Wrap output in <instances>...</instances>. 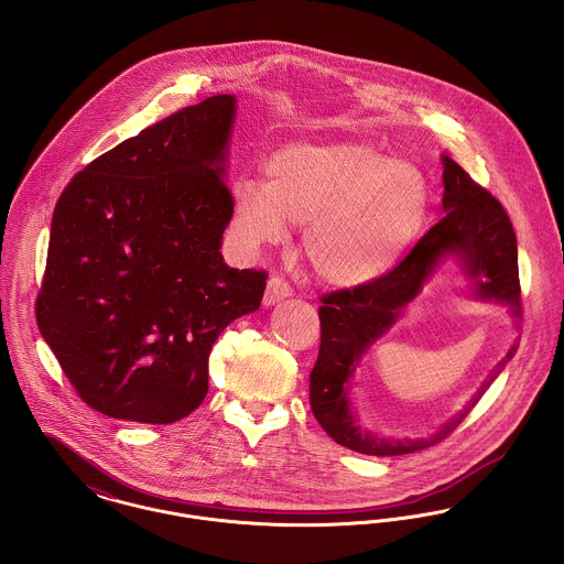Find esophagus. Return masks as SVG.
Returning a JSON list of instances; mask_svg holds the SVG:
<instances>
[{
  "label": "esophagus",
  "instance_id": "34e87169",
  "mask_svg": "<svg viewBox=\"0 0 564 564\" xmlns=\"http://www.w3.org/2000/svg\"><path fill=\"white\" fill-rule=\"evenodd\" d=\"M288 296H292L290 283L285 279H281V276H270L268 285H265L264 306H272L274 302L288 299Z\"/></svg>",
  "mask_w": 564,
  "mask_h": 564
}]
</instances>
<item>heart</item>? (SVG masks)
Returning a JSON list of instances; mask_svg holds the SVG:
<instances>
[{"label":"heart","instance_id":"b5f03b06","mask_svg":"<svg viewBox=\"0 0 564 564\" xmlns=\"http://www.w3.org/2000/svg\"><path fill=\"white\" fill-rule=\"evenodd\" d=\"M268 181L234 187V228L249 247L279 242L306 224L304 253L334 285H362L397 264L429 213L420 170L362 142L294 144L265 167Z\"/></svg>","mask_w":564,"mask_h":564}]
</instances>
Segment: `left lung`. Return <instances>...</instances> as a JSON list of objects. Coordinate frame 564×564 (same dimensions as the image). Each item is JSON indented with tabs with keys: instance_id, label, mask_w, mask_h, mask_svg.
I'll return each instance as SVG.
<instances>
[{
	"instance_id": "1",
	"label": "left lung",
	"mask_w": 564,
	"mask_h": 564,
	"mask_svg": "<svg viewBox=\"0 0 564 564\" xmlns=\"http://www.w3.org/2000/svg\"><path fill=\"white\" fill-rule=\"evenodd\" d=\"M445 217L424 234L409 256L390 272L322 296L319 356L311 370L308 398L319 426L332 438L366 456H402L426 449L458 429L468 411L492 386L516 345L498 362L463 411L429 438H386L362 429L351 411L349 383L368 347L394 326L404 306L415 299L447 256H456L475 281V296L497 300L513 317L522 315L518 240L509 215L488 189L477 185L454 160L443 155Z\"/></svg>"
}]
</instances>
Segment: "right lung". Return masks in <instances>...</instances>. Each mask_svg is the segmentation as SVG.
<instances>
[{
	"label": "right lung",
	"mask_w": 564,
	"mask_h": 564,
	"mask_svg": "<svg viewBox=\"0 0 564 564\" xmlns=\"http://www.w3.org/2000/svg\"><path fill=\"white\" fill-rule=\"evenodd\" d=\"M234 115V96L187 106L94 160L57 199L35 319L76 394L108 417H187L208 392L217 336L260 308L268 274L219 251Z\"/></svg>",
	"instance_id": "obj_1"
}]
</instances>
